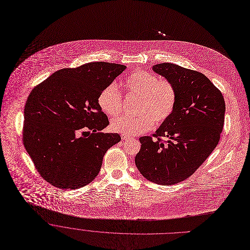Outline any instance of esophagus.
<instances>
[{
    "label": "esophagus",
    "instance_id": "esophagus-1",
    "mask_svg": "<svg viewBox=\"0 0 250 250\" xmlns=\"http://www.w3.org/2000/svg\"><path fill=\"white\" fill-rule=\"evenodd\" d=\"M121 139H122V141H126V140H129V139H131L129 136H127V135H124V134H122L121 135Z\"/></svg>",
    "mask_w": 250,
    "mask_h": 250
}]
</instances>
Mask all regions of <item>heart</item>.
I'll list each match as a JSON object with an SVG mask.
<instances>
[{"label":"heart","mask_w":250,"mask_h":250,"mask_svg":"<svg viewBox=\"0 0 250 250\" xmlns=\"http://www.w3.org/2000/svg\"><path fill=\"white\" fill-rule=\"evenodd\" d=\"M127 92L139 95L137 116L120 115L112 119L114 132L136 136L151 129L154 124L164 123L172 113L176 104V90L167 80H159L152 73L136 70L123 82ZM97 104L105 114L113 116L121 108L122 96L114 83L106 85L97 97Z\"/></svg>","instance_id":"obj_1"}]
</instances>
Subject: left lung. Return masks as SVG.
Listing matches in <instances>:
<instances>
[{
  "label": "left lung",
  "mask_w": 250,
  "mask_h": 250,
  "mask_svg": "<svg viewBox=\"0 0 250 250\" xmlns=\"http://www.w3.org/2000/svg\"><path fill=\"white\" fill-rule=\"evenodd\" d=\"M153 71L173 84L176 104L154 138H140L135 164L147 180L171 185L191 176L214 151L223 130L226 104L222 92L202 73L171 63L154 65Z\"/></svg>",
  "instance_id": "obj_1"
}]
</instances>
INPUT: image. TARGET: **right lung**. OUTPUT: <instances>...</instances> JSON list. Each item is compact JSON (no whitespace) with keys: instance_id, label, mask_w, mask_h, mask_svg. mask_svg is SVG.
<instances>
[{"instance_id":"obj_1","label":"right lung","mask_w":250,"mask_h":250,"mask_svg":"<svg viewBox=\"0 0 250 250\" xmlns=\"http://www.w3.org/2000/svg\"><path fill=\"white\" fill-rule=\"evenodd\" d=\"M126 66L91 62L62 69L36 85L24 106L22 141L35 168L50 184L78 189L101 170L107 149L120 142L99 108L101 91Z\"/></svg>"}]
</instances>
